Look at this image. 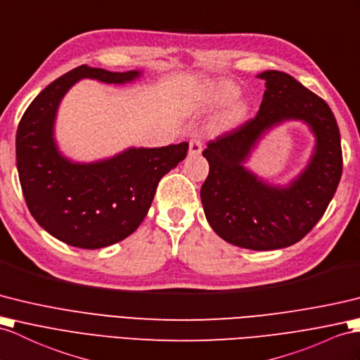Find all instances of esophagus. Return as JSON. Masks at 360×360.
I'll list each match as a JSON object with an SVG mask.
<instances>
[{
	"instance_id": "obj_1",
	"label": "esophagus",
	"mask_w": 360,
	"mask_h": 360,
	"mask_svg": "<svg viewBox=\"0 0 360 360\" xmlns=\"http://www.w3.org/2000/svg\"><path fill=\"white\" fill-rule=\"evenodd\" d=\"M201 143L198 142V140H191L189 142V155H200L201 154Z\"/></svg>"
}]
</instances>
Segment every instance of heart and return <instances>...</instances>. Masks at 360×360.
Masks as SVG:
<instances>
[{"label":"heart","mask_w":360,"mask_h":360,"mask_svg":"<svg viewBox=\"0 0 360 360\" xmlns=\"http://www.w3.org/2000/svg\"><path fill=\"white\" fill-rule=\"evenodd\" d=\"M240 86L231 79L214 77L195 85L188 98V107L192 111L207 112L228 103L215 117L212 129L215 133H227L236 129L246 122L249 116V102L240 98Z\"/></svg>","instance_id":"heart-1"}]
</instances>
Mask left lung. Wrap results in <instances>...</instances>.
<instances>
[{"instance_id":"obj_1","label":"left lung","mask_w":360,"mask_h":360,"mask_svg":"<svg viewBox=\"0 0 360 360\" xmlns=\"http://www.w3.org/2000/svg\"><path fill=\"white\" fill-rule=\"evenodd\" d=\"M257 117L209 142V175L200 191L206 220L227 243L275 250L302 240L326 212L342 175L340 134L335 114L290 75L267 70ZM287 121H301L315 137L307 165L283 186L253 173L247 162L260 140Z\"/></svg>"}]
</instances>
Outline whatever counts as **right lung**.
Wrapping results in <instances>:
<instances>
[{
    "label": "right lung",
    "instance_id": "1",
    "mask_svg": "<svg viewBox=\"0 0 360 360\" xmlns=\"http://www.w3.org/2000/svg\"><path fill=\"white\" fill-rule=\"evenodd\" d=\"M140 70L108 72L81 65L58 77L25 110L16 131V168L37 223L68 246L102 249L125 240L143 221L157 185L188 153V142L162 148L129 146L105 159L76 162L56 140L64 96L82 79L125 85Z\"/></svg>",
    "mask_w": 360,
    "mask_h": 360
}]
</instances>
